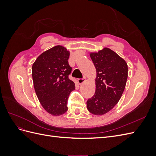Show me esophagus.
<instances>
[{"label": "esophagus", "instance_id": "esophagus-1", "mask_svg": "<svg viewBox=\"0 0 156 156\" xmlns=\"http://www.w3.org/2000/svg\"><path fill=\"white\" fill-rule=\"evenodd\" d=\"M85 78H83V79H79L78 80H77V81H78V83L79 84H82L83 83H84V82H85Z\"/></svg>", "mask_w": 156, "mask_h": 156}]
</instances>
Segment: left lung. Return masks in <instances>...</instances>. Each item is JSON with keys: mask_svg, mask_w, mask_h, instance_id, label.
Masks as SVG:
<instances>
[{"mask_svg": "<svg viewBox=\"0 0 156 156\" xmlns=\"http://www.w3.org/2000/svg\"><path fill=\"white\" fill-rule=\"evenodd\" d=\"M90 55L97 75L95 94L88 100L87 107L93 115H103L116 105L123 94L127 65L119 55L107 48Z\"/></svg>", "mask_w": 156, "mask_h": 156, "instance_id": "left-lung-1", "label": "left lung"}]
</instances>
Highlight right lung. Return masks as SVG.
<instances>
[{
  "instance_id": "1",
  "label": "right lung",
  "mask_w": 156,
  "mask_h": 156,
  "mask_svg": "<svg viewBox=\"0 0 156 156\" xmlns=\"http://www.w3.org/2000/svg\"><path fill=\"white\" fill-rule=\"evenodd\" d=\"M69 52L56 45L44 52L32 65L33 83L37 98L44 109L53 116L68 111V100L75 90L69 79L72 67L68 64Z\"/></svg>"
}]
</instances>
